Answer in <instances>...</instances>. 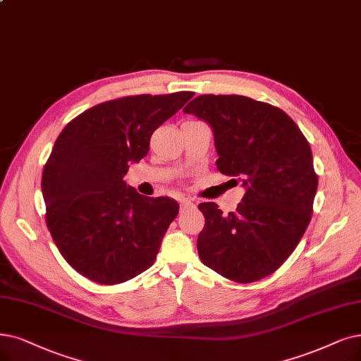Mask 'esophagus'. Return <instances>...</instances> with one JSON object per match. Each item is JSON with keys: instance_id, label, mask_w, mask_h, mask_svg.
Masks as SVG:
<instances>
[{"instance_id": "esophagus-1", "label": "esophagus", "mask_w": 361, "mask_h": 361, "mask_svg": "<svg viewBox=\"0 0 361 361\" xmlns=\"http://www.w3.org/2000/svg\"><path fill=\"white\" fill-rule=\"evenodd\" d=\"M194 206V203L191 200H182L180 201V210H185V209H188V207H192Z\"/></svg>"}]
</instances>
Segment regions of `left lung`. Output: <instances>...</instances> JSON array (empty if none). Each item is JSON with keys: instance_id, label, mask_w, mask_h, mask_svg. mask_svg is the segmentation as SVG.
<instances>
[{"instance_id": "left-lung-1", "label": "left lung", "mask_w": 361, "mask_h": 361, "mask_svg": "<svg viewBox=\"0 0 361 361\" xmlns=\"http://www.w3.org/2000/svg\"><path fill=\"white\" fill-rule=\"evenodd\" d=\"M213 128L218 170L246 186L235 212L198 204V256L235 283L276 272L311 221L319 176L310 143L283 109L240 94H201L183 109Z\"/></svg>"}]
</instances>
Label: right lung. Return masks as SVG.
<instances>
[{"label": "right lung", "instance_id": "1", "mask_svg": "<svg viewBox=\"0 0 361 361\" xmlns=\"http://www.w3.org/2000/svg\"><path fill=\"white\" fill-rule=\"evenodd\" d=\"M192 92L137 94L99 104L71 120L42 170L46 224L65 261L112 286L148 269L179 204L140 195L123 180L149 151L152 133Z\"/></svg>", "mask_w": 361, "mask_h": 361}]
</instances>
